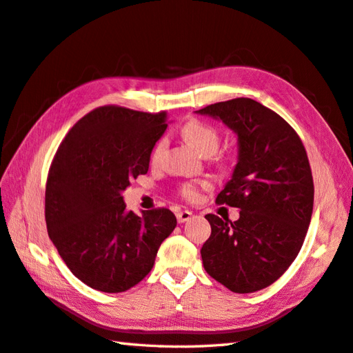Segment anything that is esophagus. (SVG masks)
I'll return each instance as SVG.
<instances>
[{"label": "esophagus", "mask_w": 353, "mask_h": 353, "mask_svg": "<svg viewBox=\"0 0 353 353\" xmlns=\"http://www.w3.org/2000/svg\"><path fill=\"white\" fill-rule=\"evenodd\" d=\"M190 218H192V212H189V210H181V212L176 213V219H178L179 224L187 222Z\"/></svg>", "instance_id": "1"}]
</instances>
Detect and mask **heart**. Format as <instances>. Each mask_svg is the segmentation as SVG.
Wrapping results in <instances>:
<instances>
[{
    "instance_id": "heart-1",
    "label": "heart",
    "mask_w": 353,
    "mask_h": 353,
    "mask_svg": "<svg viewBox=\"0 0 353 353\" xmlns=\"http://www.w3.org/2000/svg\"><path fill=\"white\" fill-rule=\"evenodd\" d=\"M181 132L184 135V139L204 157L216 154V150L221 145V134L218 129L210 123H205L203 120L192 119L189 121H185L181 128ZM166 139H160L155 143L152 154H150L152 161L160 160L161 154L164 152V149H166ZM205 187H208L207 181H185L179 185V195L187 201H196L199 198V190L205 189Z\"/></svg>"
}]
</instances>
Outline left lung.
<instances>
[{
	"label": "left lung",
	"instance_id": "left-lung-1",
	"mask_svg": "<svg viewBox=\"0 0 353 353\" xmlns=\"http://www.w3.org/2000/svg\"><path fill=\"white\" fill-rule=\"evenodd\" d=\"M199 114L233 129L239 157L216 204L239 208L232 222L205 214L212 234L201 248L205 271L237 294L274 283L303 245L314 207L306 149L286 120L253 99L208 105Z\"/></svg>",
	"mask_w": 353,
	"mask_h": 353
}]
</instances>
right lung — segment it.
Masks as SVG:
<instances>
[{"label":"right lung","mask_w":353,"mask_h":353,"mask_svg":"<svg viewBox=\"0 0 353 353\" xmlns=\"http://www.w3.org/2000/svg\"><path fill=\"white\" fill-rule=\"evenodd\" d=\"M166 128L164 111L100 106L70 129L53 158L46 185L47 232L70 271L92 290L123 292L141 282L176 227L169 208L139 216L126 210L121 196L131 179L148 174Z\"/></svg>","instance_id":"right-lung-1"}]
</instances>
